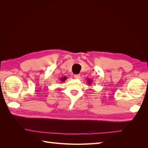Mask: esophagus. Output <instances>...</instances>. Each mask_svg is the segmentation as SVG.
Listing matches in <instances>:
<instances>
[{
  "label": "esophagus",
  "instance_id": "34e87169",
  "mask_svg": "<svg viewBox=\"0 0 148 148\" xmlns=\"http://www.w3.org/2000/svg\"><path fill=\"white\" fill-rule=\"evenodd\" d=\"M74 77H75L76 79L79 78V77H80V75H79V74H77V75H74Z\"/></svg>",
  "mask_w": 148,
  "mask_h": 148
}]
</instances>
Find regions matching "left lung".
<instances>
[{"label": "left lung", "mask_w": 148, "mask_h": 148, "mask_svg": "<svg viewBox=\"0 0 148 148\" xmlns=\"http://www.w3.org/2000/svg\"><path fill=\"white\" fill-rule=\"evenodd\" d=\"M92 80L90 79L89 78H88V81H87V82H88V83L89 84V85H91V84H92Z\"/></svg>", "instance_id": "obj_1"}]
</instances>
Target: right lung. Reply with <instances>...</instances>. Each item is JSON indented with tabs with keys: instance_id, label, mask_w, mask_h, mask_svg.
<instances>
[{
	"instance_id": "1",
	"label": "right lung",
	"mask_w": 148,
	"mask_h": 148,
	"mask_svg": "<svg viewBox=\"0 0 148 148\" xmlns=\"http://www.w3.org/2000/svg\"><path fill=\"white\" fill-rule=\"evenodd\" d=\"M66 79V77H62V78H60V81H61V82H65V79Z\"/></svg>"
}]
</instances>
